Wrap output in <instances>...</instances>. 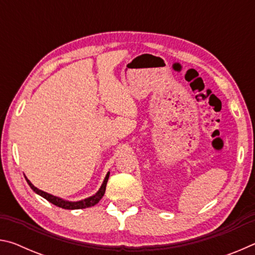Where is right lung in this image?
I'll list each match as a JSON object with an SVG mask.
<instances>
[{
  "mask_svg": "<svg viewBox=\"0 0 255 255\" xmlns=\"http://www.w3.org/2000/svg\"><path fill=\"white\" fill-rule=\"evenodd\" d=\"M25 178V176H24ZM108 179H109V173L107 174L105 181H103V183L101 185V188L99 191L96 193V195L90 197V198H86L84 200H81V201H66V200H63L62 198H58V197H55L53 195H49V193H47L45 191H42V190H39L38 188L34 187V185L30 182V181L25 178L27 180L28 184L30 185V188H31L34 192L38 193V195L44 197L46 200H48L51 204L60 207V208H64V209H83V208H89V207H92L94 205H97L99 201L101 200V198L103 197L106 192V187H107V182H108Z\"/></svg>",
  "mask_w": 255,
  "mask_h": 255,
  "instance_id": "1",
  "label": "right lung"
}]
</instances>
